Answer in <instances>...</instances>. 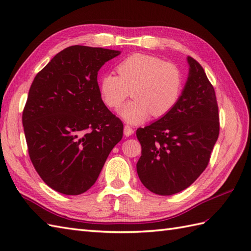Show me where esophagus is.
Listing matches in <instances>:
<instances>
[{
    "mask_svg": "<svg viewBox=\"0 0 251 251\" xmlns=\"http://www.w3.org/2000/svg\"><path fill=\"white\" fill-rule=\"evenodd\" d=\"M132 134H134V129H132L129 125H125L124 126V135L126 137H129Z\"/></svg>",
    "mask_w": 251,
    "mask_h": 251,
    "instance_id": "1",
    "label": "esophagus"
}]
</instances>
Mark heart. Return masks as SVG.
I'll return each instance as SVG.
<instances>
[{
	"mask_svg": "<svg viewBox=\"0 0 251 251\" xmlns=\"http://www.w3.org/2000/svg\"><path fill=\"white\" fill-rule=\"evenodd\" d=\"M119 75L105 73L99 79V93L104 104L117 109L132 99L119 114L129 124H140L151 114L161 117L172 111L181 97L183 74L172 62L148 54H132L116 67Z\"/></svg>",
	"mask_w": 251,
	"mask_h": 251,
	"instance_id": "obj_1",
	"label": "heart"
}]
</instances>
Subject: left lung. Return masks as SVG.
I'll return each instance as SVG.
<instances>
[{"label": "left lung", "mask_w": 251, "mask_h": 251, "mask_svg": "<svg viewBox=\"0 0 251 251\" xmlns=\"http://www.w3.org/2000/svg\"><path fill=\"white\" fill-rule=\"evenodd\" d=\"M181 97L168 114L137 129L141 156L137 173L158 195L185 190L204 172L219 136L216 93L204 69L192 57Z\"/></svg>", "instance_id": "1"}]
</instances>
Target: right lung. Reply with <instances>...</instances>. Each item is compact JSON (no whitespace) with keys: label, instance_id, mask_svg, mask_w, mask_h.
<instances>
[{"label":"right lung","instance_id":"1","mask_svg":"<svg viewBox=\"0 0 251 251\" xmlns=\"http://www.w3.org/2000/svg\"><path fill=\"white\" fill-rule=\"evenodd\" d=\"M120 50L74 45L36 74L23 112L30 159L44 182L59 193L78 195L92 188L123 123L99 93L100 68Z\"/></svg>","mask_w":251,"mask_h":251}]
</instances>
